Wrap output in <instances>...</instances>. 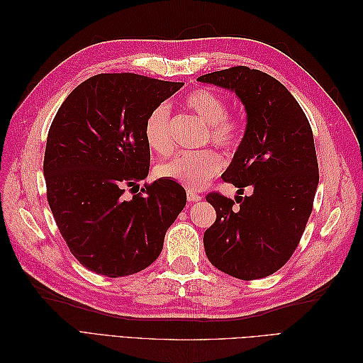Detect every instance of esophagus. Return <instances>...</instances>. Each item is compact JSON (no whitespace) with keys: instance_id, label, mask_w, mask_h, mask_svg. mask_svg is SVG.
<instances>
[{"instance_id":"34e87169","label":"esophagus","mask_w":363,"mask_h":363,"mask_svg":"<svg viewBox=\"0 0 363 363\" xmlns=\"http://www.w3.org/2000/svg\"><path fill=\"white\" fill-rule=\"evenodd\" d=\"M186 199H188L189 203H196V201H201V195H199L192 189H188V192H186Z\"/></svg>"}]
</instances>
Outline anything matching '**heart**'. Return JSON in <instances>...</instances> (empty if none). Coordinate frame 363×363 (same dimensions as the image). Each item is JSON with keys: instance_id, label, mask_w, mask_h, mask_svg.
Masks as SVG:
<instances>
[{"instance_id": "1", "label": "heart", "mask_w": 363, "mask_h": 363, "mask_svg": "<svg viewBox=\"0 0 363 363\" xmlns=\"http://www.w3.org/2000/svg\"><path fill=\"white\" fill-rule=\"evenodd\" d=\"M184 106L199 116L208 127L215 144L224 148H235L240 139L238 121L227 115V103L221 95L208 89H196L186 95ZM145 140L150 148L167 152L171 148L169 139V106L162 103L152 108L144 127ZM223 169V159L215 151H182L159 164L162 177L177 180L192 188L203 186Z\"/></svg>"}]
</instances>
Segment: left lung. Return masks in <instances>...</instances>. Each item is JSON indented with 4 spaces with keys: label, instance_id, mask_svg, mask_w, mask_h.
Instances as JSON below:
<instances>
[{
    "label": "left lung",
    "instance_id": "obj_1",
    "mask_svg": "<svg viewBox=\"0 0 363 363\" xmlns=\"http://www.w3.org/2000/svg\"><path fill=\"white\" fill-rule=\"evenodd\" d=\"M201 83L223 87L245 107L247 125L223 174L242 194L240 203L219 194L206 200L216 221L204 233L213 267L240 280L271 276L289 260L311 216L320 182L309 121L292 94L274 77L247 67L206 74Z\"/></svg>",
    "mask_w": 363,
    "mask_h": 363
}]
</instances>
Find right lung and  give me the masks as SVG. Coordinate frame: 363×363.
<instances>
[{"label":"right lung","instance_id":"add662e5","mask_svg":"<svg viewBox=\"0 0 363 363\" xmlns=\"http://www.w3.org/2000/svg\"><path fill=\"white\" fill-rule=\"evenodd\" d=\"M183 84L138 74L94 75L54 116L43 159L47 199L71 252L92 272L124 277L150 267L186 206L184 189L169 179L123 196L125 186L148 175V115Z\"/></svg>","mask_w":363,"mask_h":363}]
</instances>
